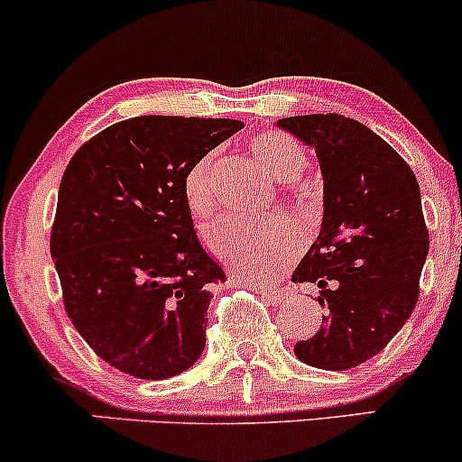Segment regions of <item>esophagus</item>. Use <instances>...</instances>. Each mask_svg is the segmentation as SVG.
Here are the masks:
<instances>
[{
	"label": "esophagus",
	"instance_id": "34e87169",
	"mask_svg": "<svg viewBox=\"0 0 462 462\" xmlns=\"http://www.w3.org/2000/svg\"><path fill=\"white\" fill-rule=\"evenodd\" d=\"M261 289H263V293H264V295H269V298H273V300H282V289H278V286L267 284V286H261Z\"/></svg>",
	"mask_w": 462,
	"mask_h": 462
}]
</instances>
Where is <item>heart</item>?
Masks as SVG:
<instances>
[{"mask_svg":"<svg viewBox=\"0 0 462 462\" xmlns=\"http://www.w3.org/2000/svg\"><path fill=\"white\" fill-rule=\"evenodd\" d=\"M249 153L275 182H293L304 171L306 152L282 130H261L247 143ZM219 162L217 153H204L184 176V201L198 219L215 210ZM210 252L236 273L249 278H272L284 267L298 247V232L286 219L241 221L226 217L206 227Z\"/></svg>","mask_w":462,"mask_h":462,"instance_id":"1","label":"heart"}]
</instances>
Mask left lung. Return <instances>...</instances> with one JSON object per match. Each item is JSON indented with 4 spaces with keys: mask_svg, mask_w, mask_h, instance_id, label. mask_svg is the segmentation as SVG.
<instances>
[{
    "mask_svg": "<svg viewBox=\"0 0 462 462\" xmlns=\"http://www.w3.org/2000/svg\"><path fill=\"white\" fill-rule=\"evenodd\" d=\"M315 147L323 173V221L293 282L319 286L326 309L312 338L295 343L310 367H358L389 346L419 300L428 227L412 169L375 132L349 116L278 121Z\"/></svg>",
    "mask_w": 462,
    "mask_h": 462,
    "instance_id": "8db88e82",
    "label": "left lung"
}]
</instances>
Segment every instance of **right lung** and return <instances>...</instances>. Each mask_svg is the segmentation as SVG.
Segmentation results:
<instances>
[{"instance_id": "right-lung-1", "label": "right lung", "mask_w": 462, "mask_h": 462, "mask_svg": "<svg viewBox=\"0 0 462 462\" xmlns=\"http://www.w3.org/2000/svg\"><path fill=\"white\" fill-rule=\"evenodd\" d=\"M241 128L236 119L134 116L69 161L51 258L69 319L110 367L164 380L204 352L210 291L226 273L201 247L182 184L190 164Z\"/></svg>"}]
</instances>
